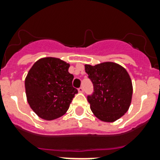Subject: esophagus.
Segmentation results:
<instances>
[{
    "label": "esophagus",
    "instance_id": "34e87169",
    "mask_svg": "<svg viewBox=\"0 0 160 160\" xmlns=\"http://www.w3.org/2000/svg\"><path fill=\"white\" fill-rule=\"evenodd\" d=\"M78 91H79L80 93H83V92H84V88L80 87L79 89H78Z\"/></svg>",
    "mask_w": 160,
    "mask_h": 160
}]
</instances>
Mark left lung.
Instances as JSON below:
<instances>
[{
  "label": "left lung",
  "mask_w": 160,
  "mask_h": 160,
  "mask_svg": "<svg viewBox=\"0 0 160 160\" xmlns=\"http://www.w3.org/2000/svg\"><path fill=\"white\" fill-rule=\"evenodd\" d=\"M85 70L94 85V94L88 96V101L95 116L109 123L121 118L128 111L133 95L127 70L110 61L85 65Z\"/></svg>",
  "instance_id": "1"
}]
</instances>
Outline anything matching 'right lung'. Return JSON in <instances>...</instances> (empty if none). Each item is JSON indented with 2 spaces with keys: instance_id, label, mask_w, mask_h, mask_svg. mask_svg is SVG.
Wrapping results in <instances>:
<instances>
[{
  "instance_id": "add662e5",
  "label": "right lung",
  "mask_w": 160,
  "mask_h": 160,
  "mask_svg": "<svg viewBox=\"0 0 160 160\" xmlns=\"http://www.w3.org/2000/svg\"><path fill=\"white\" fill-rule=\"evenodd\" d=\"M70 64L59 58L36 61L25 80L27 102L40 118L52 120L65 114L78 90L72 86Z\"/></svg>"
}]
</instances>
